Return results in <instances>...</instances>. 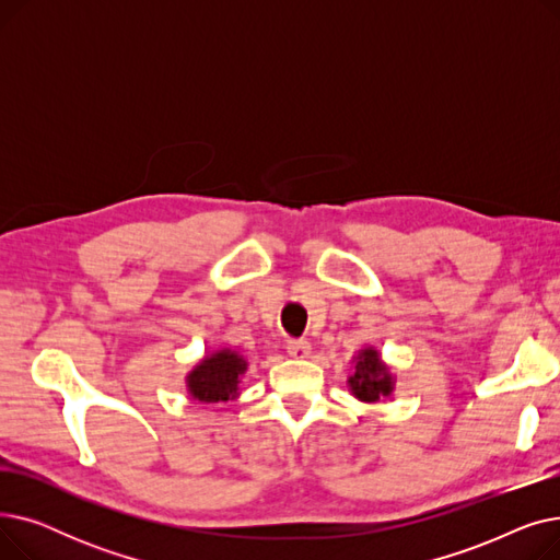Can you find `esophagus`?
I'll list each match as a JSON object with an SVG mask.
<instances>
[{"label":"esophagus","instance_id":"1","mask_svg":"<svg viewBox=\"0 0 560 560\" xmlns=\"http://www.w3.org/2000/svg\"><path fill=\"white\" fill-rule=\"evenodd\" d=\"M285 349H288V354L292 359H308L311 357V342L308 340H290Z\"/></svg>","mask_w":560,"mask_h":560}]
</instances>
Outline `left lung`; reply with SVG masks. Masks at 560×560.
<instances>
[{"instance_id":"obj_1","label":"left lung","mask_w":560,"mask_h":560,"mask_svg":"<svg viewBox=\"0 0 560 560\" xmlns=\"http://www.w3.org/2000/svg\"><path fill=\"white\" fill-rule=\"evenodd\" d=\"M354 361V372L347 378L351 395L365 404H374L381 397L393 395L395 376L390 374V368L381 361V354L374 347L361 349Z\"/></svg>"}]
</instances>
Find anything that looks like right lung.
Segmentation results:
<instances>
[{"mask_svg": "<svg viewBox=\"0 0 560 560\" xmlns=\"http://www.w3.org/2000/svg\"><path fill=\"white\" fill-rule=\"evenodd\" d=\"M247 363L231 349H218L213 354L199 361L186 376V386L192 399L201 404H218L238 397L241 376L245 374Z\"/></svg>", "mask_w": 560, "mask_h": 560, "instance_id": "1", "label": "right lung"}]
</instances>
